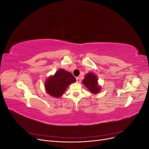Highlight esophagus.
<instances>
[{
  "instance_id": "34e87169",
  "label": "esophagus",
  "mask_w": 149,
  "mask_h": 149,
  "mask_svg": "<svg viewBox=\"0 0 149 149\" xmlns=\"http://www.w3.org/2000/svg\"><path fill=\"white\" fill-rule=\"evenodd\" d=\"M76 82H77V83H80L81 82V78L79 77H77L76 78Z\"/></svg>"
}]
</instances>
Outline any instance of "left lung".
<instances>
[{"label": "left lung", "instance_id": "1", "mask_svg": "<svg viewBox=\"0 0 149 149\" xmlns=\"http://www.w3.org/2000/svg\"><path fill=\"white\" fill-rule=\"evenodd\" d=\"M83 83L93 94H97L100 91L101 87L97 84V78L93 73H89L85 76Z\"/></svg>", "mask_w": 149, "mask_h": 149}]
</instances>
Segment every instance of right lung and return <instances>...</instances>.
Here are the masks:
<instances>
[{
    "instance_id": "right-lung-1",
    "label": "right lung",
    "mask_w": 149,
    "mask_h": 149,
    "mask_svg": "<svg viewBox=\"0 0 149 149\" xmlns=\"http://www.w3.org/2000/svg\"><path fill=\"white\" fill-rule=\"evenodd\" d=\"M75 81L76 78L73 74L61 69L57 71L54 76H49L45 83V86L49 95L60 97L65 93L68 86Z\"/></svg>"
}]
</instances>
